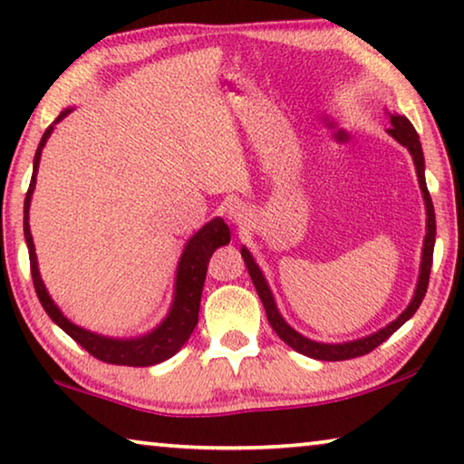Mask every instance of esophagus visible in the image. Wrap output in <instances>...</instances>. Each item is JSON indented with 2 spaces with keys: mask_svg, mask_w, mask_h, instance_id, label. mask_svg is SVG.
Here are the masks:
<instances>
[{
  "mask_svg": "<svg viewBox=\"0 0 464 464\" xmlns=\"http://www.w3.org/2000/svg\"><path fill=\"white\" fill-rule=\"evenodd\" d=\"M225 213H227V218H229L233 225H246L251 217L249 208L243 202H231L229 207H227Z\"/></svg>",
  "mask_w": 464,
  "mask_h": 464,
  "instance_id": "esophagus-1",
  "label": "esophagus"
}]
</instances>
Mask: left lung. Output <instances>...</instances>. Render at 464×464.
I'll list each match as a JSON object with an SVG mask.
<instances>
[{
    "mask_svg": "<svg viewBox=\"0 0 464 464\" xmlns=\"http://www.w3.org/2000/svg\"><path fill=\"white\" fill-rule=\"evenodd\" d=\"M389 121H391V129H387L389 135L401 143L407 151H410L413 166H415V174H418V182H420V190L423 194V204H426V237H423V247H421V262H420V276H418V285H415L413 296L407 309L399 315L395 321H391L389 325H384L379 332H374L366 337H360V340H352V342H342V343H324V342H315L309 340L296 332V329L290 327L285 317L280 315V311L276 307V301H274V295L270 290L268 280L260 270V266L256 264L254 256L249 254V249L243 246L241 247V257L247 266V272L251 276V282L257 290V296L262 298V304L266 309V315H268V324L272 325L274 332L280 337L282 342L288 343L290 348L296 350L298 354L315 358V360H327V362H337V360H350L356 356H364L368 352H372L376 345H381L387 337L401 327L405 321H410L413 317V313L420 309V304L426 296L428 290V282H430V268H431V256H434V243H436V215H434V204H431L428 186H426V163H423V151H421V143L418 132H415L413 124L405 119V116L397 114V112H389Z\"/></svg>",
    "mask_w": 464,
    "mask_h": 464,
    "instance_id": "8db88e82",
    "label": "left lung"
}]
</instances>
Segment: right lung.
Returning a JSON list of instances; mask_svg holds the SVG:
<instances>
[{"mask_svg":"<svg viewBox=\"0 0 464 464\" xmlns=\"http://www.w3.org/2000/svg\"><path fill=\"white\" fill-rule=\"evenodd\" d=\"M72 110L73 108L63 110V112L57 116V121L44 130V135L34 153L33 179H30V188L24 200V237H26L28 256H30V272H33V282H34L38 301H41L46 315H49L54 324L63 329V332H65L69 337H73L82 348L88 350L92 356H96L98 360H102V362L121 364V366L160 364L163 360L178 354L179 348L190 340L194 327L198 324L200 296H202L204 278H207L208 260L210 256L215 254L217 247L227 246V243L231 241L229 225H227L221 217H217L188 239L176 268V285H174L171 307L168 311V315L163 317L161 324L153 327L151 332L137 337H108L96 332H90V329H83L80 325H75L73 321H69L65 315H63V311L57 307V304H54L49 290H46L44 282L41 278L33 233H30L28 213H30V200H33V194L36 188V174H38V163H41L43 149L51 137L54 124L65 119Z\"/></svg>","mask_w":464,"mask_h":464,"instance_id":"right-lung-1","label":"right lung"}]
</instances>
